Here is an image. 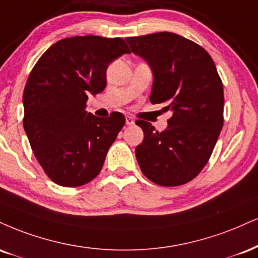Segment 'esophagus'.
Returning a JSON list of instances; mask_svg holds the SVG:
<instances>
[{
    "instance_id": "34e87169",
    "label": "esophagus",
    "mask_w": 258,
    "mask_h": 258,
    "mask_svg": "<svg viewBox=\"0 0 258 258\" xmlns=\"http://www.w3.org/2000/svg\"><path fill=\"white\" fill-rule=\"evenodd\" d=\"M133 123H135V119H133L132 116L127 115V116H126V125L131 126V125H133Z\"/></svg>"
}]
</instances>
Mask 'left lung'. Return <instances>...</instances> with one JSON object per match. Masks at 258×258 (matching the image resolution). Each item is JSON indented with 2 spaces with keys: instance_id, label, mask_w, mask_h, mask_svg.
I'll return each instance as SVG.
<instances>
[{
  "instance_id": "8db88e82",
  "label": "left lung",
  "mask_w": 258,
  "mask_h": 258,
  "mask_svg": "<svg viewBox=\"0 0 258 258\" xmlns=\"http://www.w3.org/2000/svg\"><path fill=\"white\" fill-rule=\"evenodd\" d=\"M126 42L153 71L150 102L166 103L163 109L172 111L162 132L136 121L144 132L136 148L139 167L157 185L186 184L204 168L223 126V88L215 63L206 49L172 32Z\"/></svg>"
}]
</instances>
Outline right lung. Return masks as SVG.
<instances>
[{"label": "right lung", "mask_w": 258, "mask_h": 258, "mask_svg": "<svg viewBox=\"0 0 258 258\" xmlns=\"http://www.w3.org/2000/svg\"><path fill=\"white\" fill-rule=\"evenodd\" d=\"M123 54L130 49L121 38L76 36L52 44L31 71L23 95L24 130L55 184L77 187L101 172L125 116L92 115L86 101L103 91L108 64Z\"/></svg>", "instance_id": "obj_1"}]
</instances>
